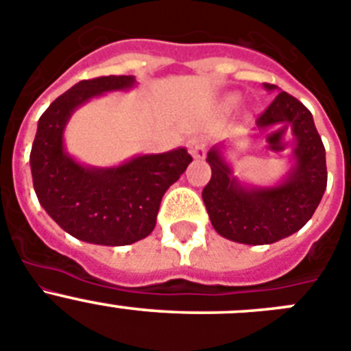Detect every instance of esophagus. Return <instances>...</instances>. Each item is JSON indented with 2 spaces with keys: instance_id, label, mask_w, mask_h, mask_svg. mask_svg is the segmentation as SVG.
Instances as JSON below:
<instances>
[{
  "instance_id": "esophagus-1",
  "label": "esophagus",
  "mask_w": 351,
  "mask_h": 351,
  "mask_svg": "<svg viewBox=\"0 0 351 351\" xmlns=\"http://www.w3.org/2000/svg\"><path fill=\"white\" fill-rule=\"evenodd\" d=\"M187 145L189 152H191V156L194 157V159H204V156H206V141H204L203 138H191Z\"/></svg>"
}]
</instances>
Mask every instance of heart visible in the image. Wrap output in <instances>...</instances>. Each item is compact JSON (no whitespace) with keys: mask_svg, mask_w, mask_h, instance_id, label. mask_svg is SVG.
I'll return each mask as SVG.
<instances>
[{"mask_svg":"<svg viewBox=\"0 0 351 351\" xmlns=\"http://www.w3.org/2000/svg\"><path fill=\"white\" fill-rule=\"evenodd\" d=\"M234 101H236V99H229V105H232V103H234Z\"/></svg>","mask_w":351,"mask_h":351,"instance_id":"1","label":"heart"}]
</instances>
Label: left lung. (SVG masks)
<instances>
[{
	"mask_svg": "<svg viewBox=\"0 0 351 351\" xmlns=\"http://www.w3.org/2000/svg\"><path fill=\"white\" fill-rule=\"evenodd\" d=\"M273 93L276 85L264 84ZM258 132L290 129L293 136L292 168L271 187L246 185L223 157V143L208 152L211 180L203 201L211 226L223 238L243 245H271L298 232L320 204L327 187L325 148L313 115L293 96L280 93L257 119ZM269 136V134H267Z\"/></svg>",
	"mask_w": 351,
	"mask_h": 351,
	"instance_id": "1",
	"label": "left lung"
}]
</instances>
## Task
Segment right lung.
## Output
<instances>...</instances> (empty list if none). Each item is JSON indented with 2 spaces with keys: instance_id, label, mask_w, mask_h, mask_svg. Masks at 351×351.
<instances>
[{
  "instance_id": "right-lung-1",
  "label": "right lung",
  "mask_w": 351,
  "mask_h": 351,
  "mask_svg": "<svg viewBox=\"0 0 351 351\" xmlns=\"http://www.w3.org/2000/svg\"><path fill=\"white\" fill-rule=\"evenodd\" d=\"M136 85L131 75L82 80L53 101L38 121L29 164L36 197L68 234L93 245L124 246L156 227L164 192L192 162L187 148L136 156L119 166L96 168L69 156L64 129L78 106Z\"/></svg>"
}]
</instances>
